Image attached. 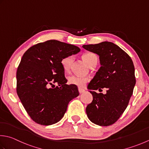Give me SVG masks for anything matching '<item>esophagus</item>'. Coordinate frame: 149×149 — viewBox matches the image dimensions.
<instances>
[{"mask_svg":"<svg viewBox=\"0 0 149 149\" xmlns=\"http://www.w3.org/2000/svg\"><path fill=\"white\" fill-rule=\"evenodd\" d=\"M78 90H79V92L80 94H82V93H83L84 92V90L83 89V88H79Z\"/></svg>","mask_w":149,"mask_h":149,"instance_id":"esophagus-1","label":"esophagus"}]
</instances>
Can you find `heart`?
Masks as SVG:
<instances>
[{"mask_svg": "<svg viewBox=\"0 0 149 149\" xmlns=\"http://www.w3.org/2000/svg\"><path fill=\"white\" fill-rule=\"evenodd\" d=\"M82 57L84 62L88 66H90L93 61L97 59L96 55L92 53H86L84 54ZM73 61H74V57L71 55L64 57L61 60V66L64 70L65 72H69L70 70ZM68 81L70 84H73V85L78 87H83L89 81V78L77 75H72L68 77Z\"/></svg>", "mask_w": 149, "mask_h": 149, "instance_id": "obj_1", "label": "heart"}]
</instances>
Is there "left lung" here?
Returning <instances> with one entry per match:
<instances>
[{"label": "left lung", "mask_w": 149, "mask_h": 149, "mask_svg": "<svg viewBox=\"0 0 149 149\" xmlns=\"http://www.w3.org/2000/svg\"><path fill=\"white\" fill-rule=\"evenodd\" d=\"M83 48L97 54L101 66L88 85L93 100L86 108L87 116L94 124L109 126L117 121L129 104L136 84L134 66L129 55L113 42ZM104 88L107 89L105 95L95 92Z\"/></svg>", "instance_id": "obj_1"}]
</instances>
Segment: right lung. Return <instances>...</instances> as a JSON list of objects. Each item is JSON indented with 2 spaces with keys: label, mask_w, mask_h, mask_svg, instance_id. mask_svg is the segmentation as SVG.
Instances as JSON below:
<instances>
[{
  "label": "right lung",
  "mask_w": 149,
  "mask_h": 149,
  "mask_svg": "<svg viewBox=\"0 0 149 149\" xmlns=\"http://www.w3.org/2000/svg\"><path fill=\"white\" fill-rule=\"evenodd\" d=\"M80 50L76 46L49 40L31 46L23 55L17 71V93L36 123H57L65 115L69 102L79 94L77 86L66 84L61 62ZM54 83L58 86L52 87Z\"/></svg>",
  "instance_id": "add662e5"
}]
</instances>
